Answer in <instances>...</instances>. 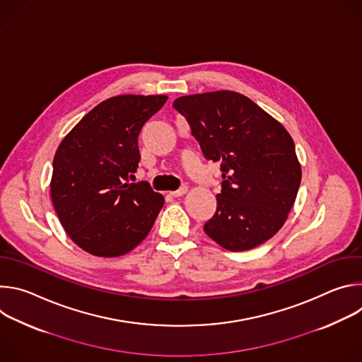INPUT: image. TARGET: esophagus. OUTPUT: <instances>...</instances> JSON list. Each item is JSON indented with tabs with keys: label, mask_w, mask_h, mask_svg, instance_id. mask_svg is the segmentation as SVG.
<instances>
[{
	"label": "esophagus",
	"mask_w": 362,
	"mask_h": 362,
	"mask_svg": "<svg viewBox=\"0 0 362 362\" xmlns=\"http://www.w3.org/2000/svg\"><path fill=\"white\" fill-rule=\"evenodd\" d=\"M186 192H187V186H182L180 189H177V190H175V192H170V196L179 197V196H183Z\"/></svg>",
	"instance_id": "obj_1"
}]
</instances>
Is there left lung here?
<instances>
[{"label":"left lung","instance_id":"left-lung-1","mask_svg":"<svg viewBox=\"0 0 362 362\" xmlns=\"http://www.w3.org/2000/svg\"><path fill=\"white\" fill-rule=\"evenodd\" d=\"M173 107L190 124L204 159L221 163L222 190L206 235L232 252L271 239L288 218L302 175L286 129L229 90L183 95Z\"/></svg>","mask_w":362,"mask_h":362}]
</instances>
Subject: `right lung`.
Listing matches in <instances>:
<instances>
[{"label":"right lung","instance_id":"1","mask_svg":"<svg viewBox=\"0 0 362 362\" xmlns=\"http://www.w3.org/2000/svg\"><path fill=\"white\" fill-rule=\"evenodd\" d=\"M168 95L105 100L63 139L53 160L51 200L83 250L105 257L134 249L150 232L165 197L147 182L129 183L140 162L139 134Z\"/></svg>","mask_w":362,"mask_h":362}]
</instances>
